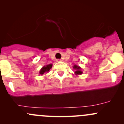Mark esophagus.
<instances>
[{
    "mask_svg": "<svg viewBox=\"0 0 124 124\" xmlns=\"http://www.w3.org/2000/svg\"><path fill=\"white\" fill-rule=\"evenodd\" d=\"M56 61H57V62H61V61H62V60H61V59H58L56 60Z\"/></svg>",
    "mask_w": 124,
    "mask_h": 124,
    "instance_id": "obj_1",
    "label": "esophagus"
}]
</instances>
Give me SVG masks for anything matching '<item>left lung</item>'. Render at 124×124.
<instances>
[{
    "mask_svg": "<svg viewBox=\"0 0 124 124\" xmlns=\"http://www.w3.org/2000/svg\"><path fill=\"white\" fill-rule=\"evenodd\" d=\"M74 68L75 70H76V71H75V73H76V75H77V74H82V71L80 70V69H81L80 67H78V66H77V65H74Z\"/></svg>",
    "mask_w": 124,
    "mask_h": 124,
    "instance_id": "obj_1",
    "label": "left lung"
}]
</instances>
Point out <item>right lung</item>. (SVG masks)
<instances>
[{"label":"right lung","mask_w":124,"mask_h":124,"mask_svg":"<svg viewBox=\"0 0 124 124\" xmlns=\"http://www.w3.org/2000/svg\"><path fill=\"white\" fill-rule=\"evenodd\" d=\"M52 64H49V65H47L46 66H44V67H42V68H41V70H40L39 74H41V75H42L44 73H45V72H48V71H49V70L52 68Z\"/></svg>","instance_id":"right-lung-1"}]
</instances>
